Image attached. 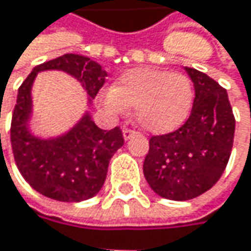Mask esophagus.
Wrapping results in <instances>:
<instances>
[{
  "label": "esophagus",
  "instance_id": "34e87169",
  "mask_svg": "<svg viewBox=\"0 0 251 251\" xmlns=\"http://www.w3.org/2000/svg\"><path fill=\"white\" fill-rule=\"evenodd\" d=\"M122 133H124V139H125V141H129L130 138H133V136L136 135L135 130H130V129H127V127H125V129L122 130Z\"/></svg>",
  "mask_w": 251,
  "mask_h": 251
}]
</instances>
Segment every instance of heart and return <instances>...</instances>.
<instances>
[{
	"label": "heart",
	"mask_w": 251,
	"mask_h": 251,
	"mask_svg": "<svg viewBox=\"0 0 251 251\" xmlns=\"http://www.w3.org/2000/svg\"><path fill=\"white\" fill-rule=\"evenodd\" d=\"M195 90L183 73L135 68L101 93L103 106L113 113L135 109V119L151 133L163 135L183 125L193 106Z\"/></svg>",
	"instance_id": "heart-1"
}]
</instances>
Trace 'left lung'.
Segmentation results:
<instances>
[{
    "mask_svg": "<svg viewBox=\"0 0 251 251\" xmlns=\"http://www.w3.org/2000/svg\"><path fill=\"white\" fill-rule=\"evenodd\" d=\"M195 100L186 124L172 133L152 136L144 176L161 198L189 201L209 190L231 155L235 119L226 91L211 76L186 68Z\"/></svg>",
    "mask_w": 251,
    "mask_h": 251,
    "instance_id": "obj_1",
    "label": "left lung"
}]
</instances>
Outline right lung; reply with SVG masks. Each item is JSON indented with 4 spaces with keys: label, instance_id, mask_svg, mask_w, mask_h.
<instances>
[{
    "label": "right lung",
    "instance_id": "add662e5",
    "mask_svg": "<svg viewBox=\"0 0 251 251\" xmlns=\"http://www.w3.org/2000/svg\"><path fill=\"white\" fill-rule=\"evenodd\" d=\"M43 71H62L74 76L87 91L88 106L103 87L107 73L96 61L75 53H65L40 64L19 88L11 121L13 154L25 181L53 201H87L96 196L104 184L110 158L124 145L122 130L118 126L110 130L100 129L85 110L75 125L61 135H34L30 126L31 88L37 74Z\"/></svg>",
    "mask_w": 251,
    "mask_h": 251
}]
</instances>
